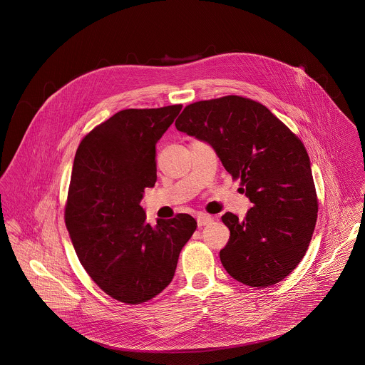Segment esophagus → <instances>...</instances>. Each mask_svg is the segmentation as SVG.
Masks as SVG:
<instances>
[{
	"mask_svg": "<svg viewBox=\"0 0 365 365\" xmlns=\"http://www.w3.org/2000/svg\"><path fill=\"white\" fill-rule=\"evenodd\" d=\"M212 216L208 213H198L197 215V222H198V226H205L212 222Z\"/></svg>",
	"mask_w": 365,
	"mask_h": 365,
	"instance_id": "34e87169",
	"label": "esophagus"
}]
</instances>
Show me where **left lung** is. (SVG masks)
<instances>
[{
	"label": "left lung",
	"instance_id": "8db88e82",
	"mask_svg": "<svg viewBox=\"0 0 365 365\" xmlns=\"http://www.w3.org/2000/svg\"><path fill=\"white\" fill-rule=\"evenodd\" d=\"M175 128L209 143L253 207L222 222L230 239L219 256L230 277L274 285L304 259L317 219L311 160L304 143L268 108L227 96L187 105Z\"/></svg>",
	"mask_w": 365,
	"mask_h": 365
}]
</instances>
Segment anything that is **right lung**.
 I'll list each match as a JSON object with an SVG mask.
<instances>
[{"instance_id":"right-lung-1","label":"right lung","mask_w":365,"mask_h":365,"mask_svg":"<svg viewBox=\"0 0 365 365\" xmlns=\"http://www.w3.org/2000/svg\"><path fill=\"white\" fill-rule=\"evenodd\" d=\"M181 108L119 110L86 135L74 157L64 209L71 243L93 281L125 304L148 302L171 282L197 229L187 213L153 227L140 207L156 184V143Z\"/></svg>"}]
</instances>
